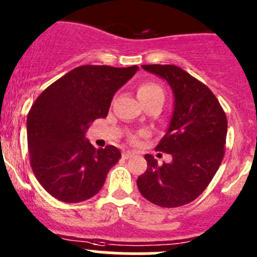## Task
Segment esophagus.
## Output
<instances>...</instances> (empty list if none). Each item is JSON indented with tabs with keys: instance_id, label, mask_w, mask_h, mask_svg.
<instances>
[{
	"instance_id": "obj_1",
	"label": "esophagus",
	"mask_w": 257,
	"mask_h": 257,
	"mask_svg": "<svg viewBox=\"0 0 257 257\" xmlns=\"http://www.w3.org/2000/svg\"><path fill=\"white\" fill-rule=\"evenodd\" d=\"M134 154H135V153H134V152H131V150H126V152H123V153H122V157H123L124 159H128V158H131V157H133Z\"/></svg>"
}]
</instances>
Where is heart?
I'll return each instance as SVG.
<instances>
[{
  "instance_id": "1",
  "label": "heart",
  "mask_w": 257,
  "mask_h": 257,
  "mask_svg": "<svg viewBox=\"0 0 257 257\" xmlns=\"http://www.w3.org/2000/svg\"><path fill=\"white\" fill-rule=\"evenodd\" d=\"M138 94L141 102H147V100L155 99V98H164L163 88L155 82H144L139 88ZM134 140H136V138H134Z\"/></svg>"
}]
</instances>
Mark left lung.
<instances>
[{"label": "left lung", "instance_id": "obj_1", "mask_svg": "<svg viewBox=\"0 0 257 257\" xmlns=\"http://www.w3.org/2000/svg\"><path fill=\"white\" fill-rule=\"evenodd\" d=\"M161 76L175 95L168 130L155 149L172 155L159 166L145 155L147 171L138 178L140 194L163 208L194 201L208 187L224 157L227 116L213 91L175 65H143Z\"/></svg>", "mask_w": 257, "mask_h": 257}]
</instances>
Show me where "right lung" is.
Wrapping results in <instances>:
<instances>
[{
	"mask_svg": "<svg viewBox=\"0 0 257 257\" xmlns=\"http://www.w3.org/2000/svg\"><path fill=\"white\" fill-rule=\"evenodd\" d=\"M138 70V66H79L33 103L27 119L30 166L49 195L63 202H80L100 191L121 153L113 145L95 149L85 133L91 122L107 117L114 93Z\"/></svg>",
	"mask_w": 257,
	"mask_h": 257,
	"instance_id": "1",
	"label": "right lung"
}]
</instances>
